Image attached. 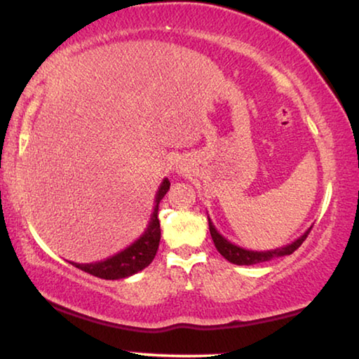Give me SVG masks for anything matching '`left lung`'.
Returning <instances> with one entry per match:
<instances>
[{"instance_id":"8db88e82","label":"left lung","mask_w":359,"mask_h":359,"mask_svg":"<svg viewBox=\"0 0 359 359\" xmlns=\"http://www.w3.org/2000/svg\"><path fill=\"white\" fill-rule=\"evenodd\" d=\"M208 222H210V232H211L212 242H214V245H216L219 253H221L224 258L229 261V263H233L237 266H251V264H258V263H266V261H271L274 258H280V256L292 255L293 251H295L299 247V245H302L304 240H306L309 231L313 229V226H311L306 232H304L303 235H299L297 240H293L292 243L285 245V247H280V248H276V250L256 251V250L242 248V247H238V245L229 242L226 237H222V235L217 232V229L214 227V224L210 219V216H208Z\"/></svg>"}]
</instances>
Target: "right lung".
I'll use <instances>...</instances> for the list:
<instances>
[{
    "label": "right lung",
    "instance_id": "right-lung-1",
    "mask_svg": "<svg viewBox=\"0 0 359 359\" xmlns=\"http://www.w3.org/2000/svg\"><path fill=\"white\" fill-rule=\"evenodd\" d=\"M169 187H170L169 179H164L156 191L154 208L145 232H143L135 242L128 245L126 250H122L119 253L112 255L103 261H96V263H87V264L72 263L71 261V264L85 272H88V274L100 277V279H106V280L126 279V277L137 274V272L143 271L147 266L151 264L154 256H156L159 240H161V229H159V219H158L159 201H161L164 195L168 194Z\"/></svg>",
    "mask_w": 359,
    "mask_h": 359
}]
</instances>
